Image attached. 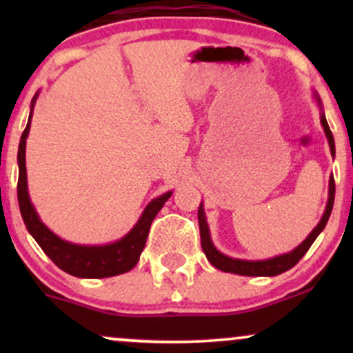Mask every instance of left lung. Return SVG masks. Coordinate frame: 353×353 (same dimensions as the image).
I'll return each mask as SVG.
<instances>
[{
	"label": "left lung",
	"mask_w": 353,
	"mask_h": 353,
	"mask_svg": "<svg viewBox=\"0 0 353 353\" xmlns=\"http://www.w3.org/2000/svg\"><path fill=\"white\" fill-rule=\"evenodd\" d=\"M322 125L323 131H325L327 139H329L330 144V152L332 156L335 154V143H334V136H332V131L327 124L325 116H322ZM334 199H335V181L334 177H330V189H329V202H327V209L323 212V217L320 219L319 225L310 232V236L302 242L297 249L292 250L289 254L279 255V257L269 259V261H239V259H230L228 255L221 254L216 247L212 245L209 237V228L208 222H205V216H204V209H202V204L199 205V210H197V217H199V230H201V245L202 250H204L205 257L208 261L212 264L216 269L224 270V272H232V274H239V275H252V277H262V275H279L285 270L292 269V267L297 264L299 261L305 255L307 250L310 249V245L314 244V241L317 239V236L322 232L323 228H325L327 221H329L332 208H334Z\"/></svg>",
	"instance_id": "left-lung-1"
}]
</instances>
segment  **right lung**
Segmentation results:
<instances>
[{
  "label": "right lung",
  "instance_id": "1",
  "mask_svg": "<svg viewBox=\"0 0 353 353\" xmlns=\"http://www.w3.org/2000/svg\"><path fill=\"white\" fill-rule=\"evenodd\" d=\"M33 98V103H34ZM31 116L28 121L26 129L23 131L21 141H19L18 149V164H19V177H18V202L19 210L26 229L30 230L31 236L38 242L44 254L54 262L64 272L74 275L81 279H103L112 277L131 270L139 261V255L143 252L145 241H148L149 229L154 217L163 209L164 202L171 197L172 192L164 194V196L154 199L144 210L139 222L128 236L114 242V244L103 247H86L74 245L66 241H61L58 236L51 232L46 225L39 221L38 214L30 202L28 196V182H26V164H24V151H26V137L30 132Z\"/></svg>",
  "mask_w": 353,
  "mask_h": 353
}]
</instances>
